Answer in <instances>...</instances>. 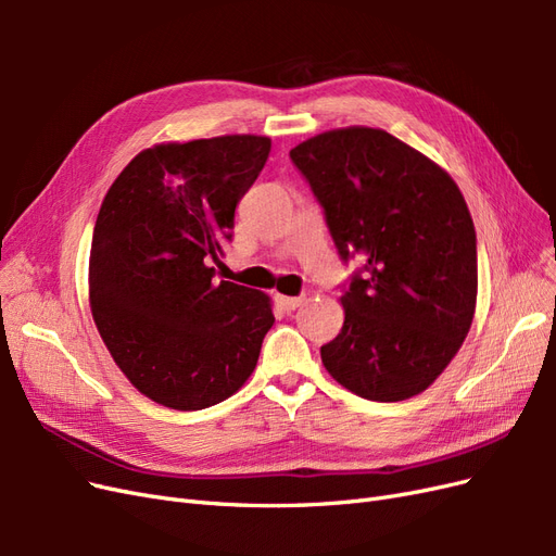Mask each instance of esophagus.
Returning <instances> with one entry per match:
<instances>
[{
  "instance_id": "1",
  "label": "esophagus",
  "mask_w": 556,
  "mask_h": 556,
  "mask_svg": "<svg viewBox=\"0 0 556 556\" xmlns=\"http://www.w3.org/2000/svg\"><path fill=\"white\" fill-rule=\"evenodd\" d=\"M301 296H285V294H276V304L282 308V311H294L301 306Z\"/></svg>"
}]
</instances>
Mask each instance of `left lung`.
<instances>
[{
  "label": "left lung",
  "mask_w": 556,
  "mask_h": 556,
  "mask_svg": "<svg viewBox=\"0 0 556 556\" xmlns=\"http://www.w3.org/2000/svg\"><path fill=\"white\" fill-rule=\"evenodd\" d=\"M341 260L345 323L319 348L327 371L368 401L410 399L443 374L473 323L476 227L439 164L384 129L317 134L290 150Z\"/></svg>",
  "instance_id": "obj_1"
}]
</instances>
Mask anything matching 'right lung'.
<instances>
[{
	"label": "right lung",
	"instance_id": "1",
	"mask_svg": "<svg viewBox=\"0 0 556 556\" xmlns=\"http://www.w3.org/2000/svg\"><path fill=\"white\" fill-rule=\"evenodd\" d=\"M268 150L252 134L148 148L99 208L94 325L129 382L166 408L201 410L241 390L274 327L266 294L213 280Z\"/></svg>",
	"mask_w": 556,
	"mask_h": 556
}]
</instances>
